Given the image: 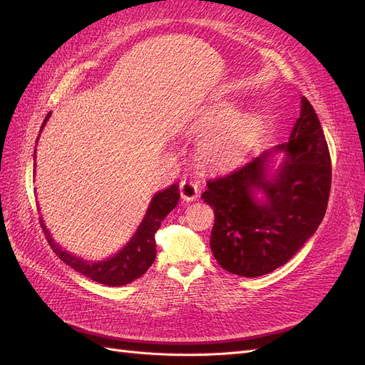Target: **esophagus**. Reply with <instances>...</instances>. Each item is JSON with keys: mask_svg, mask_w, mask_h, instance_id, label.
I'll return each mask as SVG.
<instances>
[{"mask_svg": "<svg viewBox=\"0 0 365 365\" xmlns=\"http://www.w3.org/2000/svg\"><path fill=\"white\" fill-rule=\"evenodd\" d=\"M180 193L184 201H195L197 196H200V187H197L196 182L193 181H182L180 184Z\"/></svg>", "mask_w": 365, "mask_h": 365, "instance_id": "34e87169", "label": "esophagus"}]
</instances>
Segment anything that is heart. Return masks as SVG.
I'll use <instances>...</instances> for the list:
<instances>
[{"label": "heart", "instance_id": "1", "mask_svg": "<svg viewBox=\"0 0 365 365\" xmlns=\"http://www.w3.org/2000/svg\"><path fill=\"white\" fill-rule=\"evenodd\" d=\"M193 130L204 134L197 143V157L207 168L227 170L235 168L256 145L262 121L256 114L237 113L233 102L210 105L195 120Z\"/></svg>", "mask_w": 365, "mask_h": 365}]
</instances>
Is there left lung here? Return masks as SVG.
Segmentation results:
<instances>
[{
	"label": "left lung",
	"instance_id": "obj_1",
	"mask_svg": "<svg viewBox=\"0 0 365 365\" xmlns=\"http://www.w3.org/2000/svg\"><path fill=\"white\" fill-rule=\"evenodd\" d=\"M285 152L275 175H267L269 158ZM332 163L314 106L302 97V113L289 141L216 180L201 195L215 212L213 256L225 271L260 277L288 262L311 237L326 215ZM254 191H263L260 203Z\"/></svg>",
	"mask_w": 365,
	"mask_h": 365
}]
</instances>
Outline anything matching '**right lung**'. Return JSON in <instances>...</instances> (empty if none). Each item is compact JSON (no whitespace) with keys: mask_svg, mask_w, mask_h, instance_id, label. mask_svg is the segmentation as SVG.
Listing matches in <instances>:
<instances>
[{"mask_svg":"<svg viewBox=\"0 0 365 365\" xmlns=\"http://www.w3.org/2000/svg\"><path fill=\"white\" fill-rule=\"evenodd\" d=\"M50 114H47L46 120L41 128L47 123ZM42 130V129H41ZM36 153V150H35ZM180 187L172 184L169 189L158 192L152 197L150 205L146 212L145 219L141 220L138 230L132 239L128 242L126 247L118 251L114 257L106 259L102 262H86L81 257H76L73 254L67 252L54 244L50 237L48 230L43 225L41 219V225L51 250L58 254V257L67 263L74 271L81 272L85 277L91 279L101 284L108 286H121L128 284L140 279L145 274L150 264L155 260L157 245H155V233L160 228L164 217L168 216L180 201Z\"/></svg>","mask_w":365,"mask_h":365,"instance_id":"right-lung-1","label":"right lung"}]
</instances>
